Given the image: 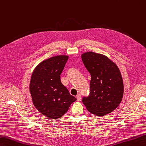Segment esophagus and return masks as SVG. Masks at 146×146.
I'll return each mask as SVG.
<instances>
[{"instance_id":"34e87169","label":"esophagus","mask_w":146,"mask_h":146,"mask_svg":"<svg viewBox=\"0 0 146 146\" xmlns=\"http://www.w3.org/2000/svg\"><path fill=\"white\" fill-rule=\"evenodd\" d=\"M76 99H77V101H80V100L81 99L80 94H78V95L76 96Z\"/></svg>"}]
</instances>
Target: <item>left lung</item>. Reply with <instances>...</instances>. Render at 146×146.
Masks as SVG:
<instances>
[{
  "instance_id": "8db88e82",
  "label": "left lung",
  "mask_w": 146,
  "mask_h": 146,
  "mask_svg": "<svg viewBox=\"0 0 146 146\" xmlns=\"http://www.w3.org/2000/svg\"><path fill=\"white\" fill-rule=\"evenodd\" d=\"M82 59L91 75L89 96L83 98V103L92 114L106 115L118 106L123 96L120 71L115 62L101 54L85 52Z\"/></svg>"
}]
</instances>
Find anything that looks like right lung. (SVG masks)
<instances>
[{
	"instance_id": "1",
	"label": "right lung",
	"mask_w": 146,
	"mask_h": 146,
	"mask_svg": "<svg viewBox=\"0 0 146 146\" xmlns=\"http://www.w3.org/2000/svg\"><path fill=\"white\" fill-rule=\"evenodd\" d=\"M68 56H57L41 62L31 76L30 92L33 105L42 115L58 119L76 101L61 82Z\"/></svg>"
}]
</instances>
